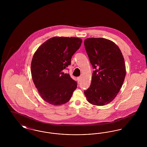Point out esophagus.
Wrapping results in <instances>:
<instances>
[{"instance_id":"esophagus-1","label":"esophagus","mask_w":147,"mask_h":147,"mask_svg":"<svg viewBox=\"0 0 147 147\" xmlns=\"http://www.w3.org/2000/svg\"><path fill=\"white\" fill-rule=\"evenodd\" d=\"M82 77H79L77 78V80H78V81L79 82H80L81 80H82Z\"/></svg>"}]
</instances>
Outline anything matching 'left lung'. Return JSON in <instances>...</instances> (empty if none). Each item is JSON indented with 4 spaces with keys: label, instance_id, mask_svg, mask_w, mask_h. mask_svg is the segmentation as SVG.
<instances>
[{
    "label": "left lung",
    "instance_id": "left-lung-1",
    "mask_svg": "<svg viewBox=\"0 0 147 147\" xmlns=\"http://www.w3.org/2000/svg\"><path fill=\"white\" fill-rule=\"evenodd\" d=\"M84 46L93 68L96 69L84 94L92 105L108 104L116 98L125 80L123 56L115 43L104 38H88Z\"/></svg>",
    "mask_w": 147,
    "mask_h": 147
}]
</instances>
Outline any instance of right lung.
<instances>
[{
  "instance_id": "right-lung-1",
  "label": "right lung",
  "mask_w": 147,
  "mask_h": 147,
  "mask_svg": "<svg viewBox=\"0 0 147 147\" xmlns=\"http://www.w3.org/2000/svg\"><path fill=\"white\" fill-rule=\"evenodd\" d=\"M77 37H53L42 44L35 52L31 64L34 83L41 98L53 105L64 104L77 89V82L65 69L81 46Z\"/></svg>"
}]
</instances>
